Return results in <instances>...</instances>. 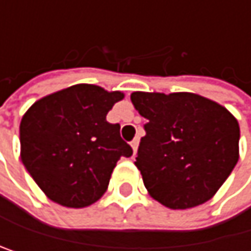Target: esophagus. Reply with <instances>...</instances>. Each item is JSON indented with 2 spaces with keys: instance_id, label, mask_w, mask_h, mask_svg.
Instances as JSON below:
<instances>
[{
  "instance_id": "1",
  "label": "esophagus",
  "mask_w": 251,
  "mask_h": 251,
  "mask_svg": "<svg viewBox=\"0 0 251 251\" xmlns=\"http://www.w3.org/2000/svg\"><path fill=\"white\" fill-rule=\"evenodd\" d=\"M130 145H131V148H133V152H136V150H137V145H139V137H134V139L130 142Z\"/></svg>"
}]
</instances>
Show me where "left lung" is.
<instances>
[{
	"mask_svg": "<svg viewBox=\"0 0 251 251\" xmlns=\"http://www.w3.org/2000/svg\"><path fill=\"white\" fill-rule=\"evenodd\" d=\"M147 118L134 165L150 195L172 209L216 195L238 161L240 126L219 103L192 93L130 96Z\"/></svg>",
	"mask_w": 251,
	"mask_h": 251,
	"instance_id": "left-lung-1",
	"label": "left lung"
}]
</instances>
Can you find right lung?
I'll list each match as a JSON object with an SVG mask.
<instances>
[{"label": "right lung", "mask_w": 251, "mask_h": 251, "mask_svg": "<svg viewBox=\"0 0 251 251\" xmlns=\"http://www.w3.org/2000/svg\"><path fill=\"white\" fill-rule=\"evenodd\" d=\"M96 85H73L35 101L19 127L21 158L37 185L53 202L83 208L106 192L117 161L133 154L120 124L106 121L123 100Z\"/></svg>", "instance_id": "obj_1"}]
</instances>
